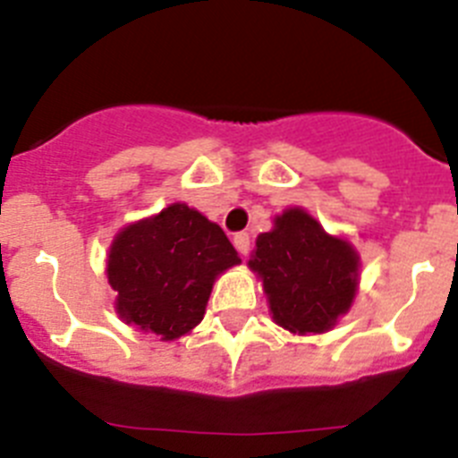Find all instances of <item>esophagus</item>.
Returning <instances> with one entry per match:
<instances>
[{
    "mask_svg": "<svg viewBox=\"0 0 458 458\" xmlns=\"http://www.w3.org/2000/svg\"><path fill=\"white\" fill-rule=\"evenodd\" d=\"M233 245H236L238 254H242V257H245V254L250 252V233L248 232H238L236 236H233Z\"/></svg>",
    "mask_w": 458,
    "mask_h": 458,
    "instance_id": "34e87169",
    "label": "esophagus"
}]
</instances>
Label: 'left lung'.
<instances>
[{"instance_id":"1","label":"left lung","mask_w":458,"mask_h":458,"mask_svg":"<svg viewBox=\"0 0 458 458\" xmlns=\"http://www.w3.org/2000/svg\"><path fill=\"white\" fill-rule=\"evenodd\" d=\"M264 279L275 323L291 333H326L353 302L358 254L327 236L301 208H289L275 229L257 238L250 261Z\"/></svg>"}]
</instances>
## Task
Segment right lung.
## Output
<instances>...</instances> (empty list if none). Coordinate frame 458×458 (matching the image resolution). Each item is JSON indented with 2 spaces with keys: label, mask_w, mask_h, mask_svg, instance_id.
Instances as JSON below:
<instances>
[{
  "label": "right lung",
  "mask_w": 458,
  "mask_h": 458,
  "mask_svg": "<svg viewBox=\"0 0 458 458\" xmlns=\"http://www.w3.org/2000/svg\"><path fill=\"white\" fill-rule=\"evenodd\" d=\"M238 261L216 222L185 204H172L114 238L107 279L125 323L160 339H176L204 318L213 282Z\"/></svg>",
  "instance_id": "1"
}]
</instances>
